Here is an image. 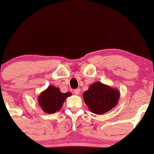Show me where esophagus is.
I'll use <instances>...</instances> for the list:
<instances>
[{
	"instance_id": "obj_1",
	"label": "esophagus",
	"mask_w": 154,
	"mask_h": 154,
	"mask_svg": "<svg viewBox=\"0 0 154 154\" xmlns=\"http://www.w3.org/2000/svg\"><path fill=\"white\" fill-rule=\"evenodd\" d=\"M74 93L75 94V95H79V94L80 93V89H76L74 90Z\"/></svg>"
}]
</instances>
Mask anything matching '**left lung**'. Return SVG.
Here are the masks:
<instances>
[{"label": "left lung", "mask_w": 154, "mask_h": 154, "mask_svg": "<svg viewBox=\"0 0 154 154\" xmlns=\"http://www.w3.org/2000/svg\"><path fill=\"white\" fill-rule=\"evenodd\" d=\"M83 99L91 112L101 115L110 111L117 105L119 91L97 82L84 92Z\"/></svg>", "instance_id": "left-lung-1"}]
</instances>
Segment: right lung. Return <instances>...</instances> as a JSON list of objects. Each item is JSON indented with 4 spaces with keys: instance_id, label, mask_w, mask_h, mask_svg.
Masks as SVG:
<instances>
[{
    "instance_id": "right-lung-1",
    "label": "right lung",
    "mask_w": 154,
    "mask_h": 154,
    "mask_svg": "<svg viewBox=\"0 0 154 154\" xmlns=\"http://www.w3.org/2000/svg\"><path fill=\"white\" fill-rule=\"evenodd\" d=\"M70 96H72L71 92L62 93L58 88L49 85L41 93L38 100L39 106L45 112L52 114L61 109L66 98Z\"/></svg>"
}]
</instances>
